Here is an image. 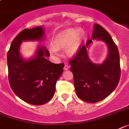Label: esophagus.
I'll return each instance as SVG.
<instances>
[{
    "label": "esophagus",
    "instance_id": "esophagus-1",
    "mask_svg": "<svg viewBox=\"0 0 129 129\" xmlns=\"http://www.w3.org/2000/svg\"><path fill=\"white\" fill-rule=\"evenodd\" d=\"M69 64H68L67 63H65L64 64V71H67V70H68V69H69Z\"/></svg>",
    "mask_w": 129,
    "mask_h": 129
}]
</instances>
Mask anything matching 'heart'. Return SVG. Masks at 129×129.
Instances as JSON below:
<instances>
[{"label":"heart","instance_id":"b5f03b06","mask_svg":"<svg viewBox=\"0 0 129 129\" xmlns=\"http://www.w3.org/2000/svg\"><path fill=\"white\" fill-rule=\"evenodd\" d=\"M82 34L80 29L78 28L69 29L60 34L54 41L55 47L50 49L51 52L57 54L58 49L66 48V52L68 55H74L77 53L81 43Z\"/></svg>","mask_w":129,"mask_h":129}]
</instances>
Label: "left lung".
Instances as JSON below:
<instances>
[{
    "label": "left lung",
    "mask_w": 129,
    "mask_h": 129,
    "mask_svg": "<svg viewBox=\"0 0 129 129\" xmlns=\"http://www.w3.org/2000/svg\"><path fill=\"white\" fill-rule=\"evenodd\" d=\"M92 39L105 42L108 55L102 64H95L89 58L88 47L92 43L88 39L80 46L69 64L74 75V84L77 96L88 103H95L109 96L117 86L121 76L120 57L118 48L111 36L99 24L93 25Z\"/></svg>",
    "instance_id": "left-lung-1"
}]
</instances>
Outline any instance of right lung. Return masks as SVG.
<instances>
[{
	"label": "right lung",
	"mask_w": 129,
	"mask_h": 129,
	"mask_svg": "<svg viewBox=\"0 0 129 129\" xmlns=\"http://www.w3.org/2000/svg\"><path fill=\"white\" fill-rule=\"evenodd\" d=\"M44 34L41 26L25 29L14 39L7 54L10 86L17 96L31 105H43L51 100L64 66L47 60L49 52L42 45L38 47L33 58L25 60L22 57V41H42Z\"/></svg>",
	"instance_id": "add662e5"
}]
</instances>
